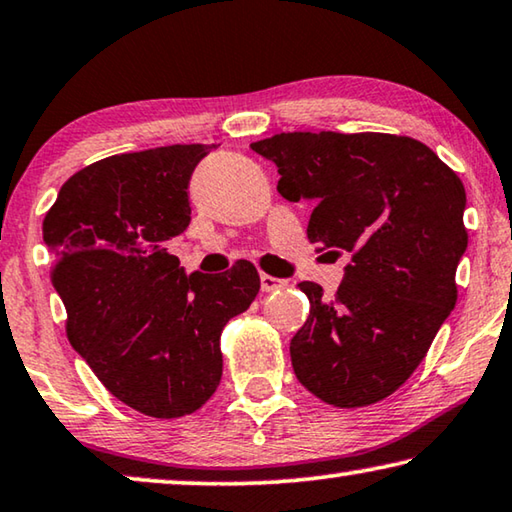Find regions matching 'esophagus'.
<instances>
[{
  "instance_id": "esophagus-1",
  "label": "esophagus",
  "mask_w": 512,
  "mask_h": 512,
  "mask_svg": "<svg viewBox=\"0 0 512 512\" xmlns=\"http://www.w3.org/2000/svg\"><path fill=\"white\" fill-rule=\"evenodd\" d=\"M259 282H262V291H275V289L287 287V280H282V278H273V275H269V273H262V275H259Z\"/></svg>"
}]
</instances>
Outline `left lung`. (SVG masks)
Segmentation results:
<instances>
[{"label":"left lung","mask_w":512,"mask_h":512,"mask_svg":"<svg viewBox=\"0 0 512 512\" xmlns=\"http://www.w3.org/2000/svg\"><path fill=\"white\" fill-rule=\"evenodd\" d=\"M250 148L278 166L282 198L314 205L307 237L319 253L351 255L335 300L298 285L310 316L289 346L296 378L337 408L383 401L456 307L465 186L410 136L291 132Z\"/></svg>","instance_id":"1"}]
</instances>
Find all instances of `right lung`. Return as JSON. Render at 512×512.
<instances>
[{
  "label": "right lung",
  "instance_id": "add662e5",
  "mask_svg": "<svg viewBox=\"0 0 512 512\" xmlns=\"http://www.w3.org/2000/svg\"><path fill=\"white\" fill-rule=\"evenodd\" d=\"M214 145L113 154L61 186L43 221L68 337L109 392L157 419L196 412L223 376L221 332L257 269L186 275L168 241L191 223L189 182Z\"/></svg>",
  "mask_w": 512,
  "mask_h": 512
}]
</instances>
